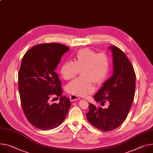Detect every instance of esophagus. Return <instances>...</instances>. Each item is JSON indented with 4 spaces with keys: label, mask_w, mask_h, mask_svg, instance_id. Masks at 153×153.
<instances>
[{
    "label": "esophagus",
    "mask_w": 153,
    "mask_h": 153,
    "mask_svg": "<svg viewBox=\"0 0 153 153\" xmlns=\"http://www.w3.org/2000/svg\"><path fill=\"white\" fill-rule=\"evenodd\" d=\"M69 98H70V100L71 101H78L80 100V98L77 96L74 95V94H71L69 96Z\"/></svg>",
    "instance_id": "esophagus-1"
}]
</instances>
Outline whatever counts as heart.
Instances as JSON below:
<instances>
[{
	"label": "heart",
	"mask_w": 153,
	"mask_h": 153,
	"mask_svg": "<svg viewBox=\"0 0 153 153\" xmlns=\"http://www.w3.org/2000/svg\"><path fill=\"white\" fill-rule=\"evenodd\" d=\"M110 60L105 53H97L86 48L79 51L74 62L65 61L61 66L60 73L66 80L75 77L81 71L82 77L67 85L66 91L74 95L85 96L94 91L93 82L102 84L108 73Z\"/></svg>",
	"instance_id": "1"
}]
</instances>
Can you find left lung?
<instances>
[{"label":"left lung","mask_w":153,"mask_h":153,"mask_svg":"<svg viewBox=\"0 0 153 153\" xmlns=\"http://www.w3.org/2000/svg\"><path fill=\"white\" fill-rule=\"evenodd\" d=\"M113 56V75L105 80L93 98L107 108L96 107L89 104L86 114L93 126L104 132L114 130L126 119L134 101L135 90V74L132 65L125 53L118 48L111 46Z\"/></svg>","instance_id":"obj_1"}]
</instances>
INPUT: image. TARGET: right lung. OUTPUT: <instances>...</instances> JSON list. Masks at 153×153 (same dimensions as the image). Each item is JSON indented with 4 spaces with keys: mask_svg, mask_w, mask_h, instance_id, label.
Segmentation results:
<instances>
[{
    "mask_svg": "<svg viewBox=\"0 0 153 153\" xmlns=\"http://www.w3.org/2000/svg\"><path fill=\"white\" fill-rule=\"evenodd\" d=\"M69 48L59 43L36 45L27 51L18 73L21 105L28 121L41 130L56 128L63 122L71 102L62 96L61 81L55 69ZM53 95L60 96L59 104L49 103Z\"/></svg>",
    "mask_w": 153,
    "mask_h": 153,
    "instance_id": "right-lung-1",
    "label": "right lung"
}]
</instances>
